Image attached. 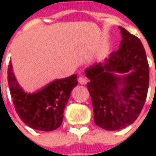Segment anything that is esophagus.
<instances>
[{"mask_svg":"<svg viewBox=\"0 0 156 156\" xmlns=\"http://www.w3.org/2000/svg\"><path fill=\"white\" fill-rule=\"evenodd\" d=\"M78 83H80V84H82V85H85V84H87V78H84V77H83V76H80V77H78Z\"/></svg>","mask_w":156,"mask_h":156,"instance_id":"1","label":"esophagus"}]
</instances>
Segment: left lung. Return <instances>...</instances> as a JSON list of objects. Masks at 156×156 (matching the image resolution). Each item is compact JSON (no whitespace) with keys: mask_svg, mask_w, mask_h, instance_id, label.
Listing matches in <instances>:
<instances>
[{"mask_svg":"<svg viewBox=\"0 0 156 156\" xmlns=\"http://www.w3.org/2000/svg\"><path fill=\"white\" fill-rule=\"evenodd\" d=\"M119 28L122 40L118 50L104 63H95L85 71L90 80L87 87L94 121L107 130L121 129L134 122L144 106L149 87V65L143 44L125 28Z\"/></svg>","mask_w":156,"mask_h":156,"instance_id":"obj_1","label":"left lung"}]
</instances>
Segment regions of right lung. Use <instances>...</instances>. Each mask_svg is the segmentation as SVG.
<instances>
[{"label": "right lung", "instance_id": "add662e5", "mask_svg": "<svg viewBox=\"0 0 156 156\" xmlns=\"http://www.w3.org/2000/svg\"><path fill=\"white\" fill-rule=\"evenodd\" d=\"M8 84L18 116L30 128L52 131L61 126L65 107L70 92L78 85L77 75L56 79L35 93L21 88L13 74L11 63L8 67Z\"/></svg>", "mask_w": 156, "mask_h": 156}]
</instances>
